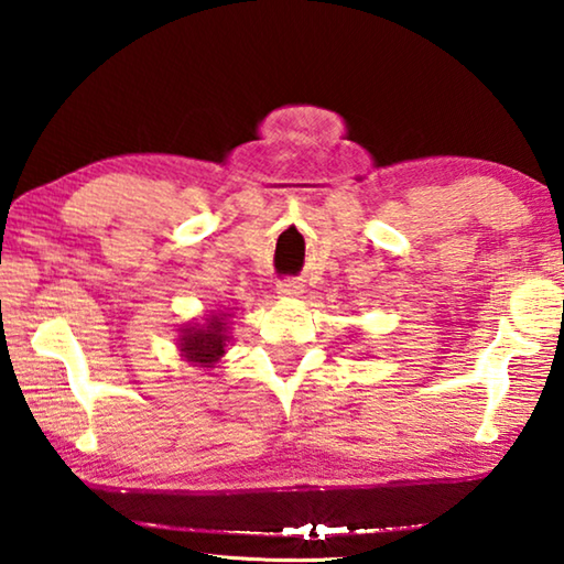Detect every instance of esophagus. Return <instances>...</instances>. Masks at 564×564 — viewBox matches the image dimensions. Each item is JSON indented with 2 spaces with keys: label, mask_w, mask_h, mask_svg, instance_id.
Masks as SVG:
<instances>
[{
  "label": "esophagus",
  "mask_w": 564,
  "mask_h": 564,
  "mask_svg": "<svg viewBox=\"0 0 564 564\" xmlns=\"http://www.w3.org/2000/svg\"><path fill=\"white\" fill-rule=\"evenodd\" d=\"M275 293H279L281 299H299L303 293V283L299 279H283L275 285Z\"/></svg>",
  "instance_id": "obj_1"
}]
</instances>
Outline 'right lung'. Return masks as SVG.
Segmentation results:
<instances>
[{"label": "right lung", "mask_w": 564, "mask_h": 564, "mask_svg": "<svg viewBox=\"0 0 564 564\" xmlns=\"http://www.w3.org/2000/svg\"><path fill=\"white\" fill-rule=\"evenodd\" d=\"M228 318L231 313H206L202 321L186 323L178 328L181 358L191 366L214 368L231 343L228 336Z\"/></svg>", "instance_id": "add662e5"}]
</instances>
